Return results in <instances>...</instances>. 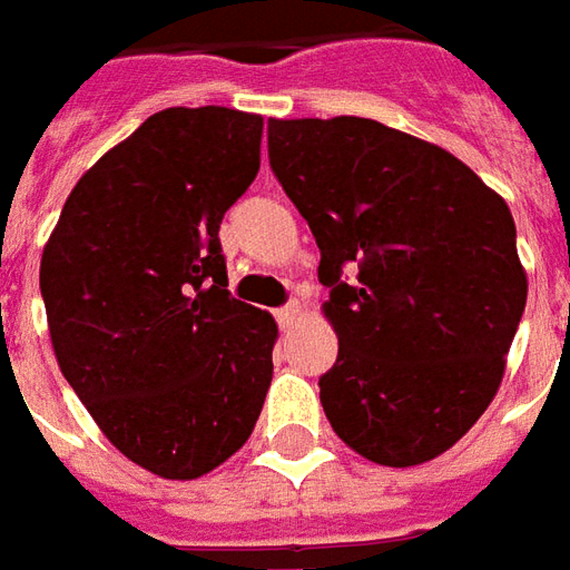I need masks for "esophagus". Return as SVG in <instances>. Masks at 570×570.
<instances>
[{
  "mask_svg": "<svg viewBox=\"0 0 570 570\" xmlns=\"http://www.w3.org/2000/svg\"><path fill=\"white\" fill-rule=\"evenodd\" d=\"M298 314H302V305H298V302H286L284 308L274 311V317H277L281 326H293V323L298 321Z\"/></svg>",
  "mask_w": 570,
  "mask_h": 570,
  "instance_id": "34e87169",
  "label": "esophagus"
}]
</instances>
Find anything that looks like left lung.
Returning a JSON list of instances; mask_svg holds the SVG:
<instances>
[{
	"mask_svg": "<svg viewBox=\"0 0 570 570\" xmlns=\"http://www.w3.org/2000/svg\"><path fill=\"white\" fill-rule=\"evenodd\" d=\"M268 161L321 247L333 430L384 466L452 449L498 394L525 311L510 207L454 155L372 118H268Z\"/></svg>",
	"mask_w": 570,
	"mask_h": 570,
	"instance_id": "1",
	"label": "left lung"
}]
</instances>
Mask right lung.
Returning a JSON list of instances; mask_svg holds the SVG:
<instances>
[{"label": "right lung", "instance_id": "1", "mask_svg": "<svg viewBox=\"0 0 570 570\" xmlns=\"http://www.w3.org/2000/svg\"><path fill=\"white\" fill-rule=\"evenodd\" d=\"M262 116L142 121L81 176L42 253L60 372L106 440L198 479L249 440L272 384V314L228 293L219 225L259 174Z\"/></svg>", "mask_w": 570, "mask_h": 570}]
</instances>
